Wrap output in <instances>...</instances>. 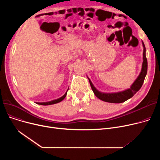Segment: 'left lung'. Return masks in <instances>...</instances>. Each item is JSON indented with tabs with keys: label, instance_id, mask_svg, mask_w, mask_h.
<instances>
[{
	"label": "left lung",
	"instance_id": "obj_1",
	"mask_svg": "<svg viewBox=\"0 0 160 160\" xmlns=\"http://www.w3.org/2000/svg\"><path fill=\"white\" fill-rule=\"evenodd\" d=\"M142 43L144 48H143V54H142V55H143V62H142V64L141 71L139 75V77L137 78L135 82L133 83V84L131 86L130 88L126 89L125 91H123L118 92V93H101V92L98 91L94 87L91 81L89 79L91 89L93 90L94 94L97 98L107 102L121 103V102H125L126 100H127L129 98H132L141 89L142 83H143L145 78L147 75V67H148L147 60L146 54H145L146 48L143 42H142Z\"/></svg>",
	"mask_w": 160,
	"mask_h": 160
}]
</instances>
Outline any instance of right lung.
Instances as JSON below:
<instances>
[{"label": "right lung", "mask_w": 160, "mask_h": 160, "mask_svg": "<svg viewBox=\"0 0 160 160\" xmlns=\"http://www.w3.org/2000/svg\"><path fill=\"white\" fill-rule=\"evenodd\" d=\"M67 91H68V90H67ZM67 92L65 93V95H64L63 96H62V97L59 98H58V99L52 100V101H50V102H37V104H40V105L46 106V105H51V104H56V103L60 102L62 101V100L65 98L66 95H67Z\"/></svg>", "instance_id": "add662e5"}]
</instances>
